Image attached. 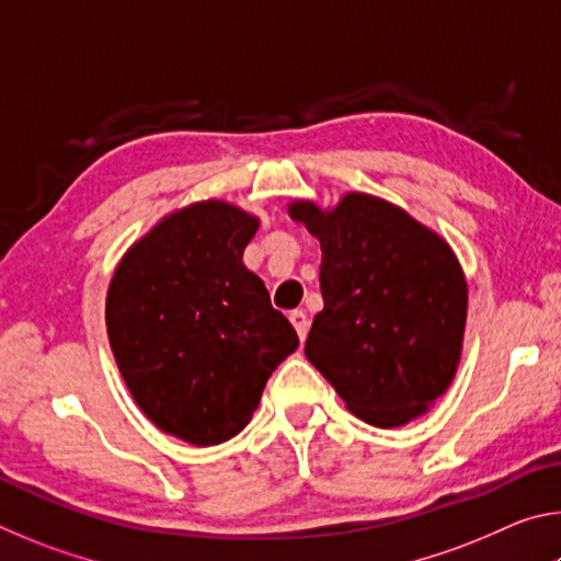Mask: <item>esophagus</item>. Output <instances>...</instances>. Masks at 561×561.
Instances as JSON below:
<instances>
[{
	"label": "esophagus",
	"instance_id": "esophagus-1",
	"mask_svg": "<svg viewBox=\"0 0 561 561\" xmlns=\"http://www.w3.org/2000/svg\"><path fill=\"white\" fill-rule=\"evenodd\" d=\"M289 321H291V327L297 329L299 339H301V341L307 339V334H309V319H307V314H304V311H291Z\"/></svg>",
	"mask_w": 561,
	"mask_h": 561
}]
</instances>
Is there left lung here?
Returning a JSON list of instances; mask_svg holds the SVG:
<instances>
[{"label": "left lung", "instance_id": "1", "mask_svg": "<svg viewBox=\"0 0 561 561\" xmlns=\"http://www.w3.org/2000/svg\"><path fill=\"white\" fill-rule=\"evenodd\" d=\"M321 244L324 309L304 354L378 428L423 415L460 360L468 284L448 242L386 201L351 193L331 213L294 203Z\"/></svg>", "mask_w": 561, "mask_h": 561}]
</instances>
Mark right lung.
<instances>
[{
	"label": "right lung",
	"instance_id": "1",
	"mask_svg": "<svg viewBox=\"0 0 561 561\" xmlns=\"http://www.w3.org/2000/svg\"><path fill=\"white\" fill-rule=\"evenodd\" d=\"M257 217L190 205L136 242L113 274L106 327L133 398L193 445L234 438L299 336L242 264Z\"/></svg>",
	"mask_w": 561,
	"mask_h": 561
}]
</instances>
